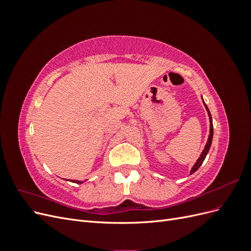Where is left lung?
<instances>
[{"label": "left lung", "mask_w": 251, "mask_h": 251, "mask_svg": "<svg viewBox=\"0 0 251 251\" xmlns=\"http://www.w3.org/2000/svg\"><path fill=\"white\" fill-rule=\"evenodd\" d=\"M204 102V101H203ZM204 105H205V108H206V110H207V113H208V116H209V123H210V131H209V136H208V140H207V143H206V146H205V148H204V150H203V151H202V154H201V156L199 157V159L198 160H197V162L195 163V165L193 166V169H192V171H191V174H194L197 170H198L200 166H201V164L203 163V161H204V159H205V157H206V155H207V153H208V151H209V149H210V146H211V141H212V136H214V127H212V119H211V115H210V112H209V110H208V108H207V105L204 103Z\"/></svg>", "instance_id": "8db88e82"}]
</instances>
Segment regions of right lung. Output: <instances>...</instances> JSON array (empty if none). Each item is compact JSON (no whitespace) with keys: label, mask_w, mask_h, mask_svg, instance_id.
<instances>
[{"label":"right lung","mask_w":251,"mask_h":251,"mask_svg":"<svg viewBox=\"0 0 251 251\" xmlns=\"http://www.w3.org/2000/svg\"><path fill=\"white\" fill-rule=\"evenodd\" d=\"M74 182H75V183H82V182H79V181H76V180H74Z\"/></svg>","instance_id":"obj_1"}]
</instances>
